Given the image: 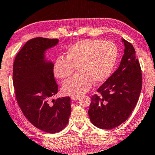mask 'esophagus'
<instances>
[{"instance_id":"1","label":"esophagus","mask_w":155,"mask_h":155,"mask_svg":"<svg viewBox=\"0 0 155 155\" xmlns=\"http://www.w3.org/2000/svg\"><path fill=\"white\" fill-rule=\"evenodd\" d=\"M80 98L79 96H71V99L73 100V101H76V100H78V99Z\"/></svg>"}]
</instances>
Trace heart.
Listing matches in <instances>:
<instances>
[{"mask_svg": "<svg viewBox=\"0 0 155 155\" xmlns=\"http://www.w3.org/2000/svg\"><path fill=\"white\" fill-rule=\"evenodd\" d=\"M118 50L111 41L97 39L81 41L69 48L66 59L59 58L54 64V74L64 80L78 73L63 83V94L80 96L90 90L93 83L102 84L107 79L116 63Z\"/></svg>", "mask_w": 155, "mask_h": 155, "instance_id": "1", "label": "heart"}]
</instances>
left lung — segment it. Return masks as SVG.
<instances>
[{"instance_id": "1", "label": "left lung", "mask_w": 155, "mask_h": 155, "mask_svg": "<svg viewBox=\"0 0 155 155\" xmlns=\"http://www.w3.org/2000/svg\"><path fill=\"white\" fill-rule=\"evenodd\" d=\"M124 53L118 69L91 97L90 120L101 129L124 123L136 107L142 88V73L131 43L122 38Z\"/></svg>"}]
</instances>
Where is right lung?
I'll list each match as a JSON object with an SVG mask.
<instances>
[{"mask_svg": "<svg viewBox=\"0 0 155 155\" xmlns=\"http://www.w3.org/2000/svg\"><path fill=\"white\" fill-rule=\"evenodd\" d=\"M59 40L31 39L17 53L13 64V85L19 107L26 118L43 131L55 134L66 127L71 114L69 97L51 100L58 93L54 64L45 52Z\"/></svg>", "mask_w": 155, "mask_h": 155, "instance_id": "1", "label": "right lung"}]
</instances>
